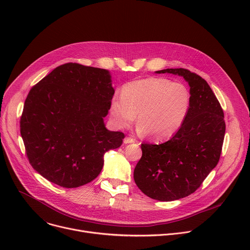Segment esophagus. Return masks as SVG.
I'll list each match as a JSON object with an SVG mask.
<instances>
[{"label":"esophagus","instance_id":"obj_1","mask_svg":"<svg viewBox=\"0 0 250 250\" xmlns=\"http://www.w3.org/2000/svg\"><path fill=\"white\" fill-rule=\"evenodd\" d=\"M135 141H136V140H135L134 138L129 137V136H127V137H125V138L124 139L125 144H133V142H135Z\"/></svg>","mask_w":250,"mask_h":250}]
</instances>
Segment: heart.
Listing matches in <instances>:
<instances>
[{"label": "heart", "mask_w": 250, "mask_h": 250, "mask_svg": "<svg viewBox=\"0 0 250 250\" xmlns=\"http://www.w3.org/2000/svg\"><path fill=\"white\" fill-rule=\"evenodd\" d=\"M191 105V92L182 83L165 78H146L126 84L122 97L111 105L114 124L128 127L135 120L139 130L154 139L170 137L184 124Z\"/></svg>", "instance_id": "obj_1"}]
</instances>
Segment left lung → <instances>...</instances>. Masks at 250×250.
<instances>
[{
  "instance_id": "obj_1",
  "label": "left lung",
  "mask_w": 250,
  "mask_h": 250,
  "mask_svg": "<svg viewBox=\"0 0 250 250\" xmlns=\"http://www.w3.org/2000/svg\"><path fill=\"white\" fill-rule=\"evenodd\" d=\"M183 76L191 92L188 116L168 141L141 144L142 156L133 178L151 199L170 202L194 193L220 160L226 123L224 111L205 79L188 69L156 71Z\"/></svg>"
}]
</instances>
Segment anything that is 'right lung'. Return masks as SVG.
Here are the masks:
<instances>
[{"label": "right lung", "instance_id": "1", "mask_svg": "<svg viewBox=\"0 0 250 250\" xmlns=\"http://www.w3.org/2000/svg\"><path fill=\"white\" fill-rule=\"evenodd\" d=\"M115 90L108 70L66 63L29 91L21 134L32 168L63 188L90 183L104 154L123 144L122 131L104 127Z\"/></svg>", "mask_w": 250, "mask_h": 250}]
</instances>
